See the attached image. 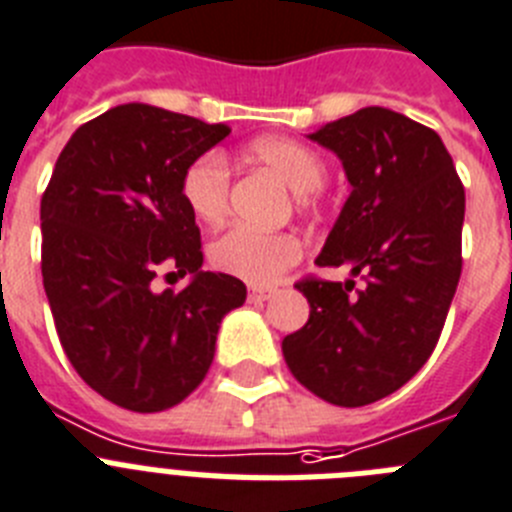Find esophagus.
<instances>
[{"mask_svg": "<svg viewBox=\"0 0 512 512\" xmlns=\"http://www.w3.org/2000/svg\"><path fill=\"white\" fill-rule=\"evenodd\" d=\"M273 296H275V288H252L250 291V301H257V304L273 299Z\"/></svg>", "mask_w": 512, "mask_h": 512, "instance_id": "34e87169", "label": "esophagus"}]
</instances>
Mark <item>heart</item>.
I'll list each match as a JSON object with an SVG mask.
<instances>
[{"label": "heart", "mask_w": 512, "mask_h": 512, "mask_svg": "<svg viewBox=\"0 0 512 512\" xmlns=\"http://www.w3.org/2000/svg\"><path fill=\"white\" fill-rule=\"evenodd\" d=\"M252 162L265 164L268 170L286 182L296 193V203L301 208L311 206L317 190L327 180V162L319 151L293 139H260L247 149ZM182 201L195 219L203 224H219L229 208V167L221 154H203L188 164L180 182ZM304 247L301 239L283 231L268 234L250 226H231L221 237H216L208 247L213 268L221 273L234 275L250 286H273L281 281L291 265L301 260Z\"/></svg>", "instance_id": "heart-1"}]
</instances>
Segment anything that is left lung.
Returning <instances> with one entry per match:
<instances>
[{
  "instance_id": "1",
  "label": "left lung",
  "mask_w": 512,
  "mask_h": 512,
  "mask_svg": "<svg viewBox=\"0 0 512 512\" xmlns=\"http://www.w3.org/2000/svg\"><path fill=\"white\" fill-rule=\"evenodd\" d=\"M309 139L335 151L353 188L317 257L350 278L296 283L309 322L283 340V358L324 402L363 407L407 384L441 337L461 278L464 185L441 136L389 108Z\"/></svg>"
}]
</instances>
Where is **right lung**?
I'll list each match as a JSON object with an SVG mask.
<instances>
[{
    "mask_svg": "<svg viewBox=\"0 0 512 512\" xmlns=\"http://www.w3.org/2000/svg\"><path fill=\"white\" fill-rule=\"evenodd\" d=\"M229 133L118 105L74 131L43 193V288L66 358L131 412H162L198 389L221 319L247 299L239 278L201 268V229L180 193L188 164ZM164 269L191 283L154 292Z\"/></svg>",
    "mask_w": 512,
    "mask_h": 512,
    "instance_id": "1",
    "label": "right lung"
}]
</instances>
